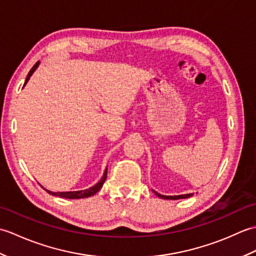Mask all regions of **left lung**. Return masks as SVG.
Here are the masks:
<instances>
[{"mask_svg":"<svg viewBox=\"0 0 256 256\" xmlns=\"http://www.w3.org/2000/svg\"><path fill=\"white\" fill-rule=\"evenodd\" d=\"M155 194L157 197H160L162 199H168V200H177V199H184V198H189L192 197V194H179V196H164V194H160L158 192H154Z\"/></svg>","mask_w":256,"mask_h":256,"instance_id":"1","label":"left lung"}]
</instances>
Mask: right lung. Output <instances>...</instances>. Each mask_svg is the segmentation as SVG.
Instances as JSON below:
<instances>
[{"instance_id": "obj_1", "label": "right lung", "mask_w": 256, "mask_h": 256, "mask_svg": "<svg viewBox=\"0 0 256 256\" xmlns=\"http://www.w3.org/2000/svg\"><path fill=\"white\" fill-rule=\"evenodd\" d=\"M38 64H40V62H37L35 64H34V67H32L30 70V72H28V74H27V77H26V80H25V84H24V86L27 84V81L30 80V76L32 74V72H35L36 70V68L38 67ZM106 174H108V168L106 170V172H104V174H103V176H102V178H101V180L98 182V184H96L94 187H90L89 189H86V190H78V192H50V190H47V189H45L46 192L50 194H52V196H58V197H62V198H67V199H81V198H88V197H91V196H94V194H96L98 192H99V190L102 188V186H103V184H104V182H106Z\"/></svg>"}]
</instances>
